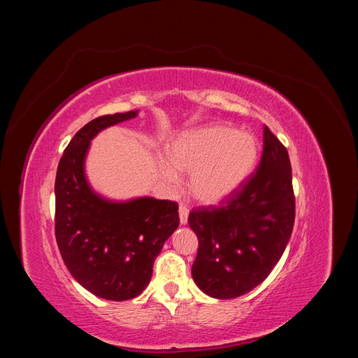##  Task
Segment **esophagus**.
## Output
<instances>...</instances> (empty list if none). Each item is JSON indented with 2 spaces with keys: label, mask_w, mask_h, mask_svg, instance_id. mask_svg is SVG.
I'll use <instances>...</instances> for the list:
<instances>
[{
  "label": "esophagus",
  "mask_w": 358,
  "mask_h": 358,
  "mask_svg": "<svg viewBox=\"0 0 358 358\" xmlns=\"http://www.w3.org/2000/svg\"><path fill=\"white\" fill-rule=\"evenodd\" d=\"M188 215H189V210L187 209V206L180 204L179 206V220H180L182 225H185L188 222Z\"/></svg>",
  "instance_id": "34e87169"
}]
</instances>
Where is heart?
<instances>
[{"label":"heart","mask_w":358,"mask_h":358,"mask_svg":"<svg viewBox=\"0 0 358 358\" xmlns=\"http://www.w3.org/2000/svg\"><path fill=\"white\" fill-rule=\"evenodd\" d=\"M167 159H158V170L169 183L178 173L189 175L191 196L203 204H218L239 189L252 175L259 158L254 134L227 124L196 127L170 140Z\"/></svg>","instance_id":"b5f03b06"}]
</instances>
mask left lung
I'll use <instances>...</instances> for the list:
<instances>
[{
	"mask_svg": "<svg viewBox=\"0 0 358 358\" xmlns=\"http://www.w3.org/2000/svg\"><path fill=\"white\" fill-rule=\"evenodd\" d=\"M257 171L220 208L208 206L188 216L199 251L192 279L213 299L246 294L272 272L292 233L296 201L285 146L264 127Z\"/></svg>",
	"mask_w": 358,
	"mask_h": 358,
	"instance_id": "8db88e82",
	"label": "left lung"
}]
</instances>
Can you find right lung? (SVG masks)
<instances>
[{
    "label": "right lung",
    "mask_w": 358,
    "mask_h": 358,
    "mask_svg": "<svg viewBox=\"0 0 358 358\" xmlns=\"http://www.w3.org/2000/svg\"><path fill=\"white\" fill-rule=\"evenodd\" d=\"M137 113L104 115L80 128L64 150L55 179V236L64 263L83 288L113 301L134 299L148 287L155 258L179 227L178 203L148 196L109 200L86 179L91 140Z\"/></svg>",
    "instance_id": "add662e5"
}]
</instances>
